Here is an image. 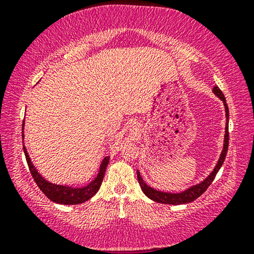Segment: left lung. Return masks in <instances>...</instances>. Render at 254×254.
<instances>
[{
    "mask_svg": "<svg viewBox=\"0 0 254 254\" xmlns=\"http://www.w3.org/2000/svg\"><path fill=\"white\" fill-rule=\"evenodd\" d=\"M213 92L216 95L218 98H220L224 104L225 109V118H227V125H225V134H224V143H223V150L221 152L220 158H218L217 164L215 165V168L209 176L207 177L206 179L202 180V182L196 184V185L190 186L189 189L183 190L180 193H168V192H162V190H157L152 189L147 184L144 183V180L142 179L140 175V171L137 170V180L138 184H140L142 192H143L145 195H147L149 199L152 201H156V202L159 203H165V204H183V203H190L197 199L200 195H202V193L206 192V190L210 186V184L213 183V180L216 177L218 170L221 169L222 164H223L225 156H227L228 152V147H229V109L227 103H225V97L218 86H214Z\"/></svg>",
    "mask_w": 254,
    "mask_h": 254,
    "instance_id": "8db88e82",
    "label": "left lung"
}]
</instances>
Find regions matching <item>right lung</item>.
I'll return each mask as SVG.
<instances>
[{
    "label": "right lung",
    "mask_w": 254,
    "mask_h": 254,
    "mask_svg": "<svg viewBox=\"0 0 254 254\" xmlns=\"http://www.w3.org/2000/svg\"><path fill=\"white\" fill-rule=\"evenodd\" d=\"M22 137L24 138V124H23ZM23 149H24V154H25V157H26L27 165H29L30 172L33 177L34 182L37 183L38 187H39L41 192H43L51 201H53L55 203H60V204H78V203L85 202V201H88L89 199H91V197L95 195V194L98 192V190L100 189L104 176H105V170L110 161V156H106V157L103 158V161L100 163V166H99L98 175H97L96 178L93 179L91 183H89L88 185L83 187L57 185V184L47 182V180L45 179L39 172H38L36 166H34L33 163L31 162V158L29 154H27L25 145H24Z\"/></svg>",
    "instance_id": "1"
}]
</instances>
